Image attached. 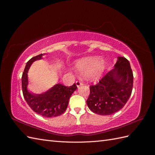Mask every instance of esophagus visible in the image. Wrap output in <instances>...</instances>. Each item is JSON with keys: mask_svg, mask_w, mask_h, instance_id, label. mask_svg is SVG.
<instances>
[{"mask_svg": "<svg viewBox=\"0 0 155 155\" xmlns=\"http://www.w3.org/2000/svg\"><path fill=\"white\" fill-rule=\"evenodd\" d=\"M76 85H77L78 87H79L80 86H81V85H83V81H77L76 82Z\"/></svg>", "mask_w": 155, "mask_h": 155, "instance_id": "obj_1", "label": "esophagus"}]
</instances>
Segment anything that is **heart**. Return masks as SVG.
Returning a JSON list of instances; mask_svg holds the SVG:
<instances>
[{
  "label": "heart",
  "instance_id": "1",
  "mask_svg": "<svg viewBox=\"0 0 155 155\" xmlns=\"http://www.w3.org/2000/svg\"><path fill=\"white\" fill-rule=\"evenodd\" d=\"M75 67L83 76H88L92 80H98L107 68V61L97 56L83 58L78 60Z\"/></svg>",
  "mask_w": 155,
  "mask_h": 155
}]
</instances>
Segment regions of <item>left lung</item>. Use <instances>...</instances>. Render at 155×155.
<instances>
[{"label":"left lung","instance_id":"1","mask_svg":"<svg viewBox=\"0 0 155 155\" xmlns=\"http://www.w3.org/2000/svg\"><path fill=\"white\" fill-rule=\"evenodd\" d=\"M133 87V74L129 61L119 57L114 68L96 85H90L87 104L93 112L110 115L122 109L129 100Z\"/></svg>","mask_w":155,"mask_h":155}]
</instances>
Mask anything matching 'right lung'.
Masks as SVG:
<instances>
[{
  "mask_svg": "<svg viewBox=\"0 0 155 155\" xmlns=\"http://www.w3.org/2000/svg\"><path fill=\"white\" fill-rule=\"evenodd\" d=\"M42 55L43 54L36 55L27 62L22 76V94L28 105L33 110L43 117L51 118L64 113L68 107L70 97L78 87L76 83L70 87L58 83L41 94H34L28 91V71L32 63L41 59Z\"/></svg>",
  "mask_w": 155,
  "mask_h": 155,
  "instance_id": "add662e5",
  "label": "right lung"
}]
</instances>
